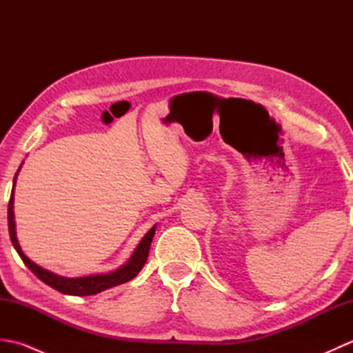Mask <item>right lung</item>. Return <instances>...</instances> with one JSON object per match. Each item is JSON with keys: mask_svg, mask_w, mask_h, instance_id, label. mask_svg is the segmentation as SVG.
I'll use <instances>...</instances> for the list:
<instances>
[{"mask_svg": "<svg viewBox=\"0 0 353 353\" xmlns=\"http://www.w3.org/2000/svg\"><path fill=\"white\" fill-rule=\"evenodd\" d=\"M24 163V162H22ZM22 163L19 165V168L14 174L13 179V188H12V196L9 200V209H7V220H9V234L12 244L14 247V250L18 252L21 259L24 261V264L32 270L34 276H37V279H41L43 283H47L48 287L54 288L57 291L63 292V294L68 296H92L97 294V292H101L108 288L117 287V285H121L132 281L134 276H137L144 264L147 262L148 258V252H150V245H152V239L154 236L156 232V224L150 229L144 238L141 239L139 244L137 245V249L133 250L132 256L129 261L123 264L121 267H118L117 270L110 273H100V274H88V276H81V277H65L61 274H56L50 272V270H45L41 265L34 264V262L27 258L24 252H22L18 236H17V221H14V212H13V203H14V185H17V177L19 174V170L22 167Z\"/></svg>", "mask_w": 353, "mask_h": 353, "instance_id": "right-lung-1", "label": "right lung"}]
</instances>
